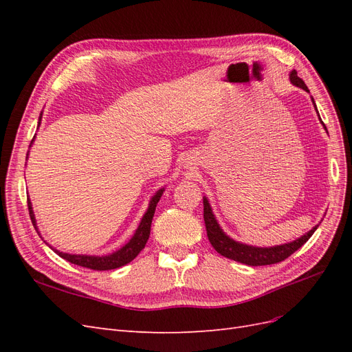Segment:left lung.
I'll list each match as a JSON object with an SVG mask.
<instances>
[{"label": "left lung", "mask_w": 352, "mask_h": 352, "mask_svg": "<svg viewBox=\"0 0 352 352\" xmlns=\"http://www.w3.org/2000/svg\"><path fill=\"white\" fill-rule=\"evenodd\" d=\"M289 79L295 85V87L301 88L307 92H310L307 88V85L304 83V80L301 78H298V74H296L295 70L291 72ZM313 104L316 107L314 100H313ZM317 114H318V111H317ZM318 119H320V116H318ZM320 122H322V119H320ZM322 124L324 126L323 122H322ZM324 129H326V126H324ZM326 132H327V129H326ZM202 199H204V221H206L207 236H208L210 243L212 245V248H214L219 254H221L223 257L235 260V261H239V263H243V264H248V265H269V264H276V263H280V261L286 260L298 248H301L302 245L311 238V235L318 228V226H314L310 232H307L304 236L295 239L294 242H287V243H283V245H276V247H269V248L252 247V245L236 242L235 239H232L230 236H228L226 233L223 232V229L219 226V223H217L214 214H212V210L210 207L208 199L206 197Z\"/></svg>", "instance_id": "8db88e82"}]
</instances>
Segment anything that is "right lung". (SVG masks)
<instances>
[{
	"mask_svg": "<svg viewBox=\"0 0 352 352\" xmlns=\"http://www.w3.org/2000/svg\"><path fill=\"white\" fill-rule=\"evenodd\" d=\"M41 117L42 113L39 116V122L38 126L41 123ZM34 142V140H32ZM164 192V188L158 189L155 195L151 198L150 201V206H148V210L144 214L140 226H138L135 235L131 238V241L127 242L124 247H122L120 250H117L109 255H82V254H67V252H60L57 250H54L61 258H65L67 261H70L72 264H76V265H82V267H87V269H92V270H113L117 267H122V265L131 263L138 254H140L144 248H145V243L150 238V232H151V221L154 217V212H155V207H157V202L160 201ZM28 207H29V214H30V220L34 223L35 229L36 228V220H35V214H34V210H32V202L30 199H28Z\"/></svg>",
	"mask_w": 352,
	"mask_h": 352,
	"instance_id": "obj_1",
	"label": "right lung"
}]
</instances>
